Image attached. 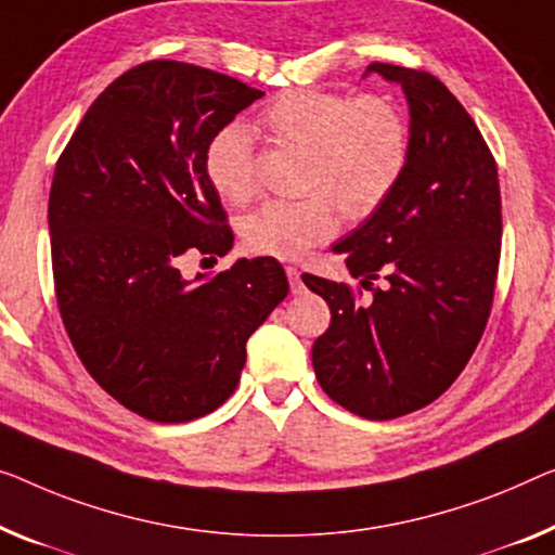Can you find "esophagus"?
Masks as SVG:
<instances>
[{
  "label": "esophagus",
  "mask_w": 555,
  "mask_h": 555,
  "mask_svg": "<svg viewBox=\"0 0 555 555\" xmlns=\"http://www.w3.org/2000/svg\"><path fill=\"white\" fill-rule=\"evenodd\" d=\"M286 276H288V286H292V294H301L304 292L301 271L296 267H286Z\"/></svg>",
  "instance_id": "34e87169"
}]
</instances>
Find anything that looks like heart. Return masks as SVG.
Wrapping results in <instances>:
<instances>
[{"label":"heart","mask_w":555,"mask_h":555,"mask_svg":"<svg viewBox=\"0 0 555 555\" xmlns=\"http://www.w3.org/2000/svg\"><path fill=\"white\" fill-rule=\"evenodd\" d=\"M259 124L271 139L309 154L304 189L311 194L269 202L244 221V246L254 254L301 259L336 234V203L349 219H366L409 167V119L386 96L288 89L263 106ZM204 167L221 202L246 206L259 194L254 134L244 124H227L211 137Z\"/></svg>","instance_id":"1"}]
</instances>
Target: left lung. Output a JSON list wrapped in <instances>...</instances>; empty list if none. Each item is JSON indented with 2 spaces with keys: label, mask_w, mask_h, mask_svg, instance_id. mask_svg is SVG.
I'll list each match as a JSON object with an SVG mask.
<instances>
[{
  "label": "left lung",
  "mask_w": 555,
  "mask_h": 555,
  "mask_svg": "<svg viewBox=\"0 0 555 555\" xmlns=\"http://www.w3.org/2000/svg\"><path fill=\"white\" fill-rule=\"evenodd\" d=\"M369 72L399 81L411 112L399 186L334 246L372 296L301 279L331 309L311 349L321 388L357 416L388 421L428 406L466 369L489 324L503 224L491 149L443 81L382 62Z\"/></svg>",
  "instance_id": "left-lung-1"
}]
</instances>
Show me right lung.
Masks as SVG:
<instances>
[{
	"instance_id": "right-lung-1",
	"label": "right lung",
	"mask_w": 555,
	"mask_h": 555,
	"mask_svg": "<svg viewBox=\"0 0 555 555\" xmlns=\"http://www.w3.org/2000/svg\"><path fill=\"white\" fill-rule=\"evenodd\" d=\"M261 96L204 66L144 62L94 99L56 162L49 231L64 328L94 382L149 421L219 409L249 336L288 294L271 256L181 276V256L234 244L204 156Z\"/></svg>"
}]
</instances>
